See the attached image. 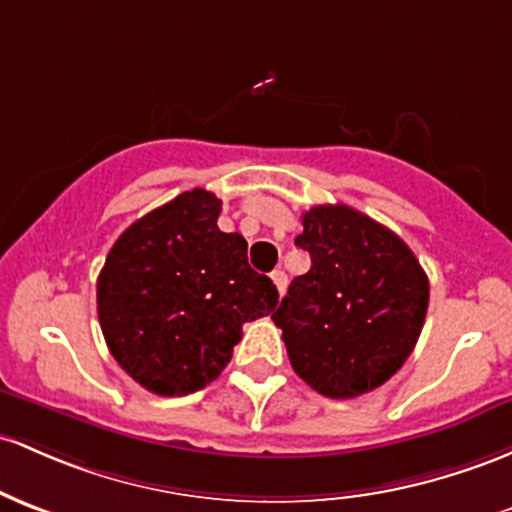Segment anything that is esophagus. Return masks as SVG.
I'll list each match as a JSON object with an SVG mask.
<instances>
[{
	"mask_svg": "<svg viewBox=\"0 0 512 512\" xmlns=\"http://www.w3.org/2000/svg\"><path fill=\"white\" fill-rule=\"evenodd\" d=\"M272 282H274V286H277L279 294H284L286 284H289V279H286L284 269H274V272H272Z\"/></svg>",
	"mask_w": 512,
	"mask_h": 512,
	"instance_id": "1",
	"label": "esophagus"
}]
</instances>
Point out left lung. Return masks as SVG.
<instances>
[{"label":"left lung","mask_w":512,"mask_h":512,"mask_svg":"<svg viewBox=\"0 0 512 512\" xmlns=\"http://www.w3.org/2000/svg\"><path fill=\"white\" fill-rule=\"evenodd\" d=\"M301 223L296 245L311 255V269L289 284L272 320L311 389L362 396L413 352L428 313V274L393 230L350 206H313Z\"/></svg>","instance_id":"8db88e82"}]
</instances>
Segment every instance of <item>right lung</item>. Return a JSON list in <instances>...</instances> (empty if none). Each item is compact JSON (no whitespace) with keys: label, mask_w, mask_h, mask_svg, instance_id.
I'll list each match as a JSON object with an SVG mask.
<instances>
[{"label":"right lung","mask_w":512,"mask_h":512,"mask_svg":"<svg viewBox=\"0 0 512 512\" xmlns=\"http://www.w3.org/2000/svg\"><path fill=\"white\" fill-rule=\"evenodd\" d=\"M221 199L179 194L119 235L97 279L111 355L157 396H187L226 369L243 325L269 316L277 286L247 265L240 233L218 228Z\"/></svg>","instance_id":"obj_1"}]
</instances>
